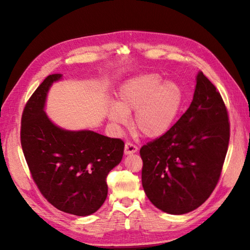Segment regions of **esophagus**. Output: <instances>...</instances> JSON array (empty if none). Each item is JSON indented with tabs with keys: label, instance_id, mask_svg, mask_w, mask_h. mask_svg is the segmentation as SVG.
<instances>
[{
	"label": "esophagus",
	"instance_id": "34e87169",
	"mask_svg": "<svg viewBox=\"0 0 250 250\" xmlns=\"http://www.w3.org/2000/svg\"><path fill=\"white\" fill-rule=\"evenodd\" d=\"M137 146H135L134 144H132L130 142H126L125 143V155H131V153H134L137 151Z\"/></svg>",
	"mask_w": 250,
	"mask_h": 250
}]
</instances>
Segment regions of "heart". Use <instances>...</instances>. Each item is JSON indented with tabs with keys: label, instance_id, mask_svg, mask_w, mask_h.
I'll use <instances>...</instances> for the list:
<instances>
[{
	"label": "heart",
	"instance_id": "obj_1",
	"mask_svg": "<svg viewBox=\"0 0 250 250\" xmlns=\"http://www.w3.org/2000/svg\"><path fill=\"white\" fill-rule=\"evenodd\" d=\"M185 102L183 88L172 81L163 82L157 73H145L122 84L117 104L108 108L109 119L125 125L134 111L133 126L149 139L162 136L176 120Z\"/></svg>",
	"mask_w": 250,
	"mask_h": 250
}]
</instances>
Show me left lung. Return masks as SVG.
<instances>
[{
    "label": "left lung",
    "mask_w": 250,
    "mask_h": 250,
    "mask_svg": "<svg viewBox=\"0 0 250 250\" xmlns=\"http://www.w3.org/2000/svg\"><path fill=\"white\" fill-rule=\"evenodd\" d=\"M229 141L226 104L200 72L189 108L167 133L141 148L147 198L173 215L198 208L218 184Z\"/></svg>",
    "instance_id": "left-lung-1"
}]
</instances>
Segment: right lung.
<instances>
[{
    "mask_svg": "<svg viewBox=\"0 0 250 250\" xmlns=\"http://www.w3.org/2000/svg\"><path fill=\"white\" fill-rule=\"evenodd\" d=\"M61 76H47L26 102L21 117V147L44 198L64 213L88 216L106 200V178L120 163L125 143L93 131H65L52 124L43 108L49 87Z\"/></svg>",
    "mask_w": 250,
    "mask_h": 250,
    "instance_id": "obj_1",
    "label": "right lung"
}]
</instances>
